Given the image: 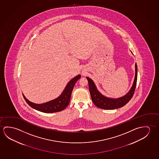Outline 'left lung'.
Wrapping results in <instances>:
<instances>
[{
    "mask_svg": "<svg viewBox=\"0 0 159 159\" xmlns=\"http://www.w3.org/2000/svg\"><path fill=\"white\" fill-rule=\"evenodd\" d=\"M135 75L133 84L132 85L131 88L125 95L118 98H109L103 95L99 92L93 80L88 77H87L86 78L88 80V86H89V89L91 94V98L94 105L99 108L111 110V109L121 108L122 107L125 106L126 104L128 103L129 101L131 99L132 97L133 96L134 91L136 88L137 76H138V67H137L136 63H135Z\"/></svg>",
    "mask_w": 159,
    "mask_h": 159,
    "instance_id": "8db88e82",
    "label": "left lung"
}]
</instances>
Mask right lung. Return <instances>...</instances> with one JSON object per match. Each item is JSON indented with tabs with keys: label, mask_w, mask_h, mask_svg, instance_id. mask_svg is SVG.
<instances>
[{
	"label": "right lung",
	"mask_w": 159,
	"mask_h": 159,
	"mask_svg": "<svg viewBox=\"0 0 159 159\" xmlns=\"http://www.w3.org/2000/svg\"><path fill=\"white\" fill-rule=\"evenodd\" d=\"M81 77L80 75H78L72 78L67 84L65 88L64 89L62 93L61 94L60 96H58L57 98L55 99L48 101V102L42 104L34 103L29 101L24 94L23 97L26 103L31 107L43 113H51L63 111L69 104L73 87L76 82L81 78Z\"/></svg>",
	"instance_id": "right-lung-1"
}]
</instances>
